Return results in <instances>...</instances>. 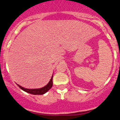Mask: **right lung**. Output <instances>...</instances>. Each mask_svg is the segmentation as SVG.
I'll return each mask as SVG.
<instances>
[{"label":"right lung","mask_w":120,"mask_h":120,"mask_svg":"<svg viewBox=\"0 0 120 120\" xmlns=\"http://www.w3.org/2000/svg\"><path fill=\"white\" fill-rule=\"evenodd\" d=\"M53 76L51 78L50 80L49 81L48 83H47V85H45L44 87L41 88L39 89H27L24 88L22 87L21 86H20L19 85L17 84V85L19 86V87L20 88L22 89V90H23L24 91L26 92V93H28L29 94H34V95H42V94H45V93H47L49 90L52 87L53 85Z\"/></svg>","instance_id":"obj_1"}]
</instances>
